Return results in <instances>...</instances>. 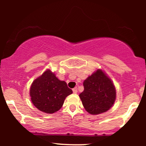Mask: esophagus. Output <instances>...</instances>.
<instances>
[{"label": "esophagus", "mask_w": 146, "mask_h": 146, "mask_svg": "<svg viewBox=\"0 0 146 146\" xmlns=\"http://www.w3.org/2000/svg\"><path fill=\"white\" fill-rule=\"evenodd\" d=\"M72 91H73V93H74V94H77V92H78V89H77V88L76 87V88H73V89H72Z\"/></svg>", "instance_id": "1"}]
</instances>
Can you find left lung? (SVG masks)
<instances>
[{"label":"left lung","instance_id":"1","mask_svg":"<svg viewBox=\"0 0 146 146\" xmlns=\"http://www.w3.org/2000/svg\"><path fill=\"white\" fill-rule=\"evenodd\" d=\"M84 90L79 96L86 110L92 115L106 112L110 109L115 100L114 85L100 69L86 79Z\"/></svg>","mask_w":146,"mask_h":146}]
</instances>
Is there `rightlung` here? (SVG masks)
<instances>
[{"instance_id": "right-lung-1", "label": "right lung", "mask_w": 146, "mask_h": 146, "mask_svg": "<svg viewBox=\"0 0 146 146\" xmlns=\"http://www.w3.org/2000/svg\"><path fill=\"white\" fill-rule=\"evenodd\" d=\"M72 90L64 81L58 79L54 74L47 70L33 81L30 90L31 101L43 112L53 113L58 111Z\"/></svg>"}]
</instances>
